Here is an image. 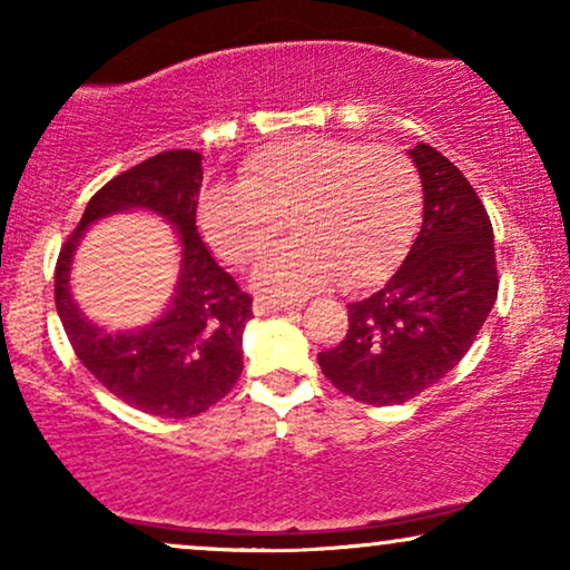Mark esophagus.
<instances>
[{"label": "esophagus", "instance_id": "esophagus-1", "mask_svg": "<svg viewBox=\"0 0 570 570\" xmlns=\"http://www.w3.org/2000/svg\"><path fill=\"white\" fill-rule=\"evenodd\" d=\"M283 311H291L285 306V303H272V301H264V298H256L254 301V314L256 316H264V314H283Z\"/></svg>", "mask_w": 570, "mask_h": 570}]
</instances>
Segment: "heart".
<instances>
[{
  "label": "heart",
  "mask_w": 570,
  "mask_h": 570,
  "mask_svg": "<svg viewBox=\"0 0 570 570\" xmlns=\"http://www.w3.org/2000/svg\"><path fill=\"white\" fill-rule=\"evenodd\" d=\"M423 209L415 160L394 145L301 135L248 155L240 184L199 199V230L233 267L259 262L283 220L293 238L254 272L256 291L291 301L334 279L355 291L402 259Z\"/></svg>",
  "instance_id": "obj_1"
}]
</instances>
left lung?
I'll use <instances>...</instances> for the list:
<instances>
[{"mask_svg": "<svg viewBox=\"0 0 570 570\" xmlns=\"http://www.w3.org/2000/svg\"><path fill=\"white\" fill-rule=\"evenodd\" d=\"M423 178V225L407 259L371 298L347 306V334L318 353L334 389L363 404H402L466 355L493 311V225L462 170L431 145L410 150Z\"/></svg>", "mask_w": 570, "mask_h": 570, "instance_id": "8db88e82", "label": "left lung"}]
</instances>
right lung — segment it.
<instances>
[{
	"label": "right lung",
	"instance_id": "obj_1",
	"mask_svg": "<svg viewBox=\"0 0 570 570\" xmlns=\"http://www.w3.org/2000/svg\"><path fill=\"white\" fill-rule=\"evenodd\" d=\"M202 155L166 150L124 170L92 194L61 246L53 301L75 355L114 396L158 417H191L213 407L244 371L240 334L252 318L244 293L197 233ZM124 208H150L183 236V277L166 315L145 331L106 333L88 323L68 293V262L81 230Z\"/></svg>",
	"mask_w": 570,
	"mask_h": 570
}]
</instances>
